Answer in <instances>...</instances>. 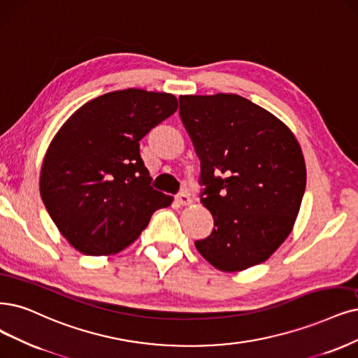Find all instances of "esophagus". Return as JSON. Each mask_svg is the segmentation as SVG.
<instances>
[{
    "mask_svg": "<svg viewBox=\"0 0 358 358\" xmlns=\"http://www.w3.org/2000/svg\"><path fill=\"white\" fill-rule=\"evenodd\" d=\"M176 201H177L180 205H182V206H187V205L192 203L190 196H189V193H186V192L178 193V194L176 196Z\"/></svg>",
    "mask_w": 358,
    "mask_h": 358,
    "instance_id": "obj_1",
    "label": "esophagus"
}]
</instances>
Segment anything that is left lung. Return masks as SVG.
<instances>
[{
	"instance_id": "1",
	"label": "left lung",
	"mask_w": 358,
	"mask_h": 358,
	"mask_svg": "<svg viewBox=\"0 0 358 358\" xmlns=\"http://www.w3.org/2000/svg\"><path fill=\"white\" fill-rule=\"evenodd\" d=\"M180 116L201 159L202 203L215 227L194 242L215 268L267 261L292 231L307 182L294 132L237 94L180 96Z\"/></svg>"
}]
</instances>
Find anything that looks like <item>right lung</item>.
Returning a JSON list of instances; mask_svg holds the SVG:
<instances>
[{
  "label": "right lung",
  "mask_w": 358,
  "mask_h": 358,
  "mask_svg": "<svg viewBox=\"0 0 358 358\" xmlns=\"http://www.w3.org/2000/svg\"><path fill=\"white\" fill-rule=\"evenodd\" d=\"M178 109L169 92L112 91L71 115L45 152L39 193L78 252L115 255L138 239L174 197L153 190L140 140Z\"/></svg>",
  "instance_id": "add662e5"
}]
</instances>
